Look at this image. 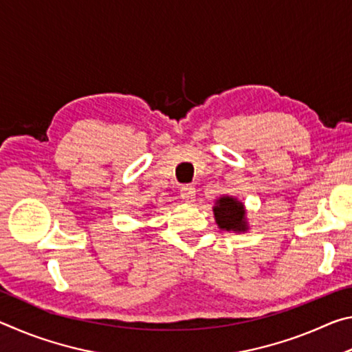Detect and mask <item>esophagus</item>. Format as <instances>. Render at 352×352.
<instances>
[{
  "mask_svg": "<svg viewBox=\"0 0 352 352\" xmlns=\"http://www.w3.org/2000/svg\"><path fill=\"white\" fill-rule=\"evenodd\" d=\"M180 195L186 204H192L195 200V188L190 186V184H186V186H183L180 189Z\"/></svg>",
  "mask_w": 352,
  "mask_h": 352,
  "instance_id": "34e87169",
  "label": "esophagus"
}]
</instances>
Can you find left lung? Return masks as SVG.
Segmentation results:
<instances>
[{"label":"left lung","instance_id":"obj_1","mask_svg":"<svg viewBox=\"0 0 352 352\" xmlns=\"http://www.w3.org/2000/svg\"><path fill=\"white\" fill-rule=\"evenodd\" d=\"M214 220L220 230L233 233H247L250 230L245 205L233 195H222L212 206Z\"/></svg>","mask_w":352,"mask_h":352}]
</instances>
